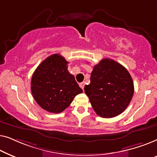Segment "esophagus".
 Listing matches in <instances>:
<instances>
[{"label": "esophagus", "instance_id": "esophagus-1", "mask_svg": "<svg viewBox=\"0 0 157 157\" xmlns=\"http://www.w3.org/2000/svg\"><path fill=\"white\" fill-rule=\"evenodd\" d=\"M84 86H85V83L84 82H82V83H79V86H80L83 90V89H84Z\"/></svg>", "mask_w": 157, "mask_h": 157}]
</instances>
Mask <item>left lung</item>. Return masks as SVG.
<instances>
[{"label": "left lung", "instance_id": "left-lung-1", "mask_svg": "<svg viewBox=\"0 0 157 157\" xmlns=\"http://www.w3.org/2000/svg\"><path fill=\"white\" fill-rule=\"evenodd\" d=\"M90 79L85 93L99 117H117L128 106L134 95V83L121 64L112 59H102L94 66Z\"/></svg>", "mask_w": 157, "mask_h": 157}]
</instances>
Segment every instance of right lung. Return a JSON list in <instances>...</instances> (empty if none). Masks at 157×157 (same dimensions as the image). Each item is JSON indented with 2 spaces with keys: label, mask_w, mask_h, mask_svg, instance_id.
<instances>
[{
  "label": "right lung",
  "mask_w": 157,
  "mask_h": 157,
  "mask_svg": "<svg viewBox=\"0 0 157 157\" xmlns=\"http://www.w3.org/2000/svg\"><path fill=\"white\" fill-rule=\"evenodd\" d=\"M68 63L61 55L53 54L38 66L32 76L31 89L34 99L48 112H62L77 94L83 92L68 72Z\"/></svg>",
  "instance_id": "obj_1"
}]
</instances>
